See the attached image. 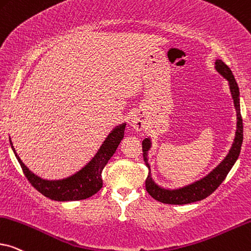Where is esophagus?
Masks as SVG:
<instances>
[{"label": "esophagus", "mask_w": 251, "mask_h": 251, "mask_svg": "<svg viewBox=\"0 0 251 251\" xmlns=\"http://www.w3.org/2000/svg\"><path fill=\"white\" fill-rule=\"evenodd\" d=\"M131 123H132L133 128H135L136 130H138V131H141V130L144 128V121H143V119L139 115L133 116V118L131 119Z\"/></svg>", "instance_id": "1"}]
</instances>
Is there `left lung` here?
<instances>
[{"instance_id":"8db88e82","label":"left lung","mask_w":251,"mask_h":251,"mask_svg":"<svg viewBox=\"0 0 251 251\" xmlns=\"http://www.w3.org/2000/svg\"><path fill=\"white\" fill-rule=\"evenodd\" d=\"M216 70L224 78L228 80V85L230 90V94H232L234 107L236 109V131H235V138L230 148L229 152L224 158V160L213 168L209 174L205 175L204 177L200 178V180L193 182V183L184 185V187L177 188V189H168V188L160 187L154 182L151 175V167H150L148 153L151 149V139L145 138L143 141V157H144V161L146 167L149 168V175L145 181V188L148 193L151 195L154 200H157L161 203L165 204H174V205H182L188 203H194V201H198L204 200L207 196H210L214 190L217 189L219 185L223 183L225 180L227 174L235 164L237 158L240 155L241 145H242L243 141V123L242 118H241V110H240V91L237 83L234 78V75L232 70L226 66L221 60H216Z\"/></svg>"}]
</instances>
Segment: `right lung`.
<instances>
[{"instance_id":"right-lung-1","label":"right lung","mask_w":251,"mask_h":251,"mask_svg":"<svg viewBox=\"0 0 251 251\" xmlns=\"http://www.w3.org/2000/svg\"><path fill=\"white\" fill-rule=\"evenodd\" d=\"M126 123L115 126L94 154V157L76 173L61 180H45L28 169L21 160L10 139L12 151L17 158L26 178L39 193L57 201H70L86 200L102 188V169L113 154L125 136Z\"/></svg>"}]
</instances>
